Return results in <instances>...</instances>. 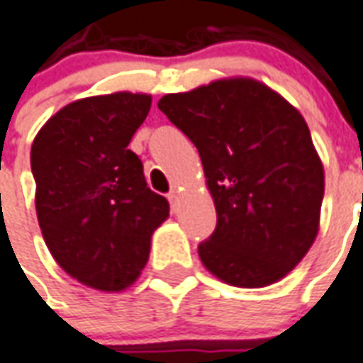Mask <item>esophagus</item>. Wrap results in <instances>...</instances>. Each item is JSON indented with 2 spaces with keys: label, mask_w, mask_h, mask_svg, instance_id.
<instances>
[{
  "label": "esophagus",
  "mask_w": 363,
  "mask_h": 363,
  "mask_svg": "<svg viewBox=\"0 0 363 363\" xmlns=\"http://www.w3.org/2000/svg\"><path fill=\"white\" fill-rule=\"evenodd\" d=\"M168 201H169V205H172V209L176 211V207H177V191H174V189L169 191Z\"/></svg>",
  "instance_id": "obj_1"
}]
</instances>
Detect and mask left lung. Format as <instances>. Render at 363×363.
Segmentation results:
<instances>
[{"label":"left lung","mask_w":363,"mask_h":363,"mask_svg":"<svg viewBox=\"0 0 363 363\" xmlns=\"http://www.w3.org/2000/svg\"><path fill=\"white\" fill-rule=\"evenodd\" d=\"M158 109L199 150L215 201L217 228L199 244L203 266L236 287L287 276L317 238L325 195L301 113L252 78L168 94Z\"/></svg>","instance_id":"left-lung-1"}]
</instances>
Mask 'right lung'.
Returning <instances> with one entry per match:
<instances>
[{
	"instance_id": "obj_1",
	"label": "right lung",
	"mask_w": 363,
	"mask_h": 363,
	"mask_svg": "<svg viewBox=\"0 0 363 363\" xmlns=\"http://www.w3.org/2000/svg\"><path fill=\"white\" fill-rule=\"evenodd\" d=\"M150 105V95L128 91L78 99L46 121L30 148L43 238L58 266L94 289L135 284L169 215L128 150Z\"/></svg>"
}]
</instances>
